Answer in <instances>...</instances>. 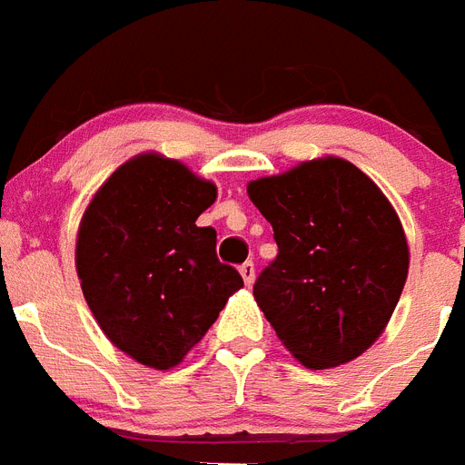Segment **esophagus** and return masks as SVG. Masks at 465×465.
Returning <instances> with one entry per match:
<instances>
[{
  "label": "esophagus",
  "mask_w": 465,
  "mask_h": 465,
  "mask_svg": "<svg viewBox=\"0 0 465 465\" xmlns=\"http://www.w3.org/2000/svg\"><path fill=\"white\" fill-rule=\"evenodd\" d=\"M240 275H242V280L247 282V285H252V282H254V278H256L254 263H252V261H247V263H242V266H240Z\"/></svg>",
  "instance_id": "34e87169"
}]
</instances>
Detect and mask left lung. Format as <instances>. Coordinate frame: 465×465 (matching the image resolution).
<instances>
[{
	"label": "left lung",
	"instance_id": "8db88e82",
	"mask_svg": "<svg viewBox=\"0 0 465 465\" xmlns=\"http://www.w3.org/2000/svg\"><path fill=\"white\" fill-rule=\"evenodd\" d=\"M247 194L278 244L254 297L280 342L313 371L354 361L382 335L409 275L397 211L337 156L252 180Z\"/></svg>",
	"mask_w": 465,
	"mask_h": 465
}]
</instances>
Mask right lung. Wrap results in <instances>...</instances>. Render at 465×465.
<instances>
[{"mask_svg":"<svg viewBox=\"0 0 465 465\" xmlns=\"http://www.w3.org/2000/svg\"><path fill=\"white\" fill-rule=\"evenodd\" d=\"M216 185L147 152L111 173L87 204L75 268L92 316L121 351L156 371L178 366L244 282L197 218Z\"/></svg>","mask_w":465,"mask_h":465,"instance_id":"add662e5","label":"right lung"}]
</instances>
